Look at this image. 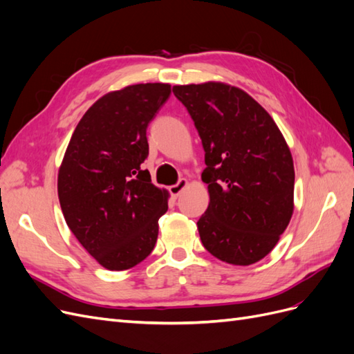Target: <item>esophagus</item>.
I'll return each instance as SVG.
<instances>
[{"instance_id":"obj_1","label":"esophagus","mask_w":354,"mask_h":354,"mask_svg":"<svg viewBox=\"0 0 354 354\" xmlns=\"http://www.w3.org/2000/svg\"><path fill=\"white\" fill-rule=\"evenodd\" d=\"M187 185H189V181L186 178H181V180H178L177 185L169 187V194L173 195L174 198H177L181 194V192H183L187 187Z\"/></svg>"}]
</instances>
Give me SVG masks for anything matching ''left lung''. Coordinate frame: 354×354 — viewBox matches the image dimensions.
Instances as JSON below:
<instances>
[{
  "instance_id": "left-lung-1",
  "label": "left lung",
  "mask_w": 354,
  "mask_h": 354,
  "mask_svg": "<svg viewBox=\"0 0 354 354\" xmlns=\"http://www.w3.org/2000/svg\"><path fill=\"white\" fill-rule=\"evenodd\" d=\"M205 151L209 203L198 221L205 250L250 266L269 254L294 212V162L273 118L248 93L224 82L174 85Z\"/></svg>"
}]
</instances>
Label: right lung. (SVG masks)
Returning a JSON list of instances; mask_svg holds the SVG:
<instances>
[{
	"mask_svg": "<svg viewBox=\"0 0 354 354\" xmlns=\"http://www.w3.org/2000/svg\"><path fill=\"white\" fill-rule=\"evenodd\" d=\"M171 85L147 82L111 91L84 113L57 176L71 232L108 270H127L152 252L168 192L142 169L146 130L168 100Z\"/></svg>",
	"mask_w": 354,
	"mask_h": 354,
	"instance_id": "1",
	"label": "right lung"
}]
</instances>
